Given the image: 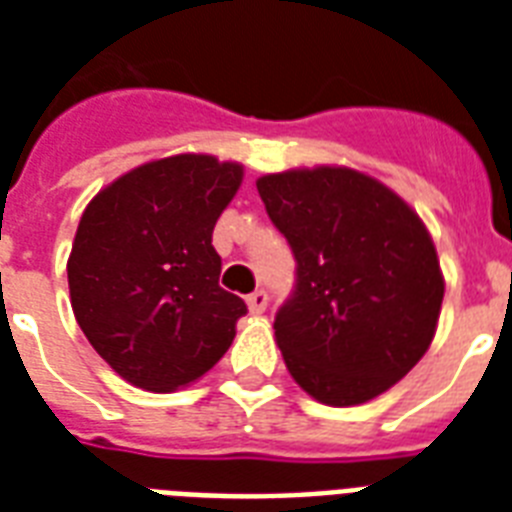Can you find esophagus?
<instances>
[{"label":"esophagus","instance_id":"1","mask_svg":"<svg viewBox=\"0 0 512 512\" xmlns=\"http://www.w3.org/2000/svg\"><path fill=\"white\" fill-rule=\"evenodd\" d=\"M247 308L252 316H260V313L268 308V295H265L263 289H257V292H252V295L247 297Z\"/></svg>","mask_w":512,"mask_h":512}]
</instances>
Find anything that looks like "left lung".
Returning <instances> with one entry per match:
<instances>
[{"instance_id":"8db88e82","label":"left lung","mask_w":512,"mask_h":512,"mask_svg":"<svg viewBox=\"0 0 512 512\" xmlns=\"http://www.w3.org/2000/svg\"><path fill=\"white\" fill-rule=\"evenodd\" d=\"M297 260L276 316L292 380L327 406L382 396L436 337L444 273L420 215L372 175L319 164L257 177Z\"/></svg>"}]
</instances>
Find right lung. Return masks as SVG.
<instances>
[{
  "label": "right lung",
  "mask_w": 512,
  "mask_h": 512,
  "mask_svg": "<svg viewBox=\"0 0 512 512\" xmlns=\"http://www.w3.org/2000/svg\"><path fill=\"white\" fill-rule=\"evenodd\" d=\"M241 180L239 162L175 154L124 172L82 212L66 265L71 308L135 388H185L231 348L247 305L217 284L212 231Z\"/></svg>",
  "instance_id": "right-lung-1"
}]
</instances>
